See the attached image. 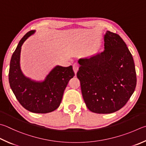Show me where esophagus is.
Masks as SVG:
<instances>
[{
  "label": "esophagus",
  "instance_id": "obj_1",
  "mask_svg": "<svg viewBox=\"0 0 146 146\" xmlns=\"http://www.w3.org/2000/svg\"><path fill=\"white\" fill-rule=\"evenodd\" d=\"M78 68H79V66H78V64H76V63H75V64H73V69L74 73H75V75H76V73H77V71L78 70Z\"/></svg>",
  "mask_w": 146,
  "mask_h": 146
}]
</instances>
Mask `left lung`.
Instances as JSON below:
<instances>
[{"instance_id": "left-lung-1", "label": "left lung", "mask_w": 146, "mask_h": 146, "mask_svg": "<svg viewBox=\"0 0 146 146\" xmlns=\"http://www.w3.org/2000/svg\"><path fill=\"white\" fill-rule=\"evenodd\" d=\"M104 41V51L78 60L80 66L76 74L87 107L97 113L120 110L137 84L133 57L123 39L107 31Z\"/></svg>"}]
</instances>
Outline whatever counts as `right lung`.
<instances>
[{
    "mask_svg": "<svg viewBox=\"0 0 146 146\" xmlns=\"http://www.w3.org/2000/svg\"><path fill=\"white\" fill-rule=\"evenodd\" d=\"M31 31L20 41L11 59L9 82L18 102L26 110L33 113H45L56 110L61 103L69 80L75 76L72 66H56L43 81H35L25 76L20 68L22 46L35 33Z\"/></svg>",
    "mask_w": 146,
    "mask_h": 146,
    "instance_id": "add662e5",
    "label": "right lung"
}]
</instances>
